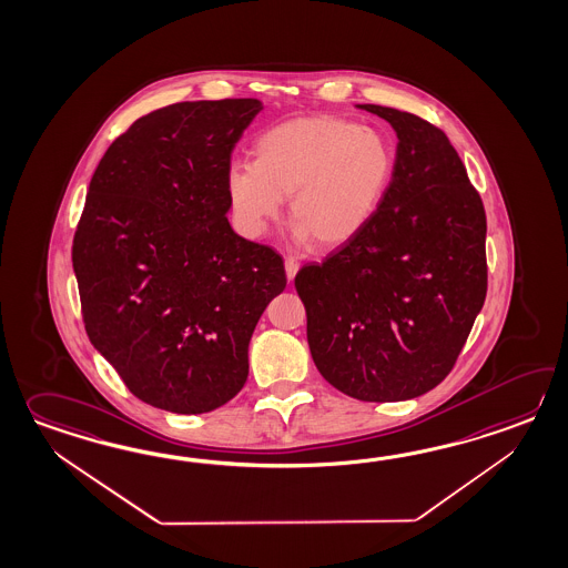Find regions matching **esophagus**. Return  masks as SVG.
I'll list each match as a JSON object with an SVG mask.
<instances>
[{"label": "esophagus", "mask_w": 568, "mask_h": 568, "mask_svg": "<svg viewBox=\"0 0 568 568\" xmlns=\"http://www.w3.org/2000/svg\"><path fill=\"white\" fill-rule=\"evenodd\" d=\"M297 271H300V263L295 261V258H285V275H287V278L290 281H293L295 278V275H297Z\"/></svg>", "instance_id": "34e87169"}]
</instances>
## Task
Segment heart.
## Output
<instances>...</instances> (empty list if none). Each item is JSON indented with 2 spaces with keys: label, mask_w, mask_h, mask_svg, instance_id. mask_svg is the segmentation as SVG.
<instances>
[{
  "label": "heart",
  "mask_w": 568,
  "mask_h": 568,
  "mask_svg": "<svg viewBox=\"0 0 568 568\" xmlns=\"http://www.w3.org/2000/svg\"><path fill=\"white\" fill-rule=\"evenodd\" d=\"M393 173L392 142L375 128L305 115L266 128L254 142V163L234 164L226 187L246 234H261L291 197L297 239L334 251L371 222Z\"/></svg>",
  "instance_id": "b5f03b06"
}]
</instances>
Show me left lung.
Masks as SVG:
<instances>
[{
    "label": "left lung",
    "instance_id": "8db88e82",
    "mask_svg": "<svg viewBox=\"0 0 568 568\" xmlns=\"http://www.w3.org/2000/svg\"><path fill=\"white\" fill-rule=\"evenodd\" d=\"M397 132L392 185L361 234L295 290L317 371L361 402H402L453 371L487 295V217L440 128L363 103Z\"/></svg>",
    "mask_w": 568,
    "mask_h": 568
}]
</instances>
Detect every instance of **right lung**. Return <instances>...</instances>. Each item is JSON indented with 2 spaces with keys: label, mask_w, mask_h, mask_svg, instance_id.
Masks as SVG:
<instances>
[{
  "label": "right lung",
  "mask_w": 568,
  "mask_h": 568,
  "mask_svg": "<svg viewBox=\"0 0 568 568\" xmlns=\"http://www.w3.org/2000/svg\"><path fill=\"white\" fill-rule=\"evenodd\" d=\"M246 100L181 101L139 118L105 151L73 239L89 341L140 402L175 414L227 404L248 342L287 285L283 258L239 236L226 179Z\"/></svg>",
  "instance_id": "right-lung-1"
}]
</instances>
